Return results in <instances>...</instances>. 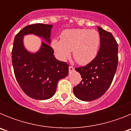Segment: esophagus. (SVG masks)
<instances>
[{
	"mask_svg": "<svg viewBox=\"0 0 131 131\" xmlns=\"http://www.w3.org/2000/svg\"><path fill=\"white\" fill-rule=\"evenodd\" d=\"M74 71V68L73 66H69V73H71Z\"/></svg>",
	"mask_w": 131,
	"mask_h": 131,
	"instance_id": "34e87169",
	"label": "esophagus"
}]
</instances>
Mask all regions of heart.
Masks as SVG:
<instances>
[{
  "instance_id": "1",
  "label": "heart",
  "mask_w": 131,
  "mask_h": 131,
  "mask_svg": "<svg viewBox=\"0 0 131 131\" xmlns=\"http://www.w3.org/2000/svg\"><path fill=\"white\" fill-rule=\"evenodd\" d=\"M61 40L54 39L52 47L56 56L66 61L73 51L74 59L81 65H86L95 58L100 44V34L94 29H72L63 31Z\"/></svg>"
}]
</instances>
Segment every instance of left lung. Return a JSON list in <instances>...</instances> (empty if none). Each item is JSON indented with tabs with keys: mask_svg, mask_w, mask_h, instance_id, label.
<instances>
[{
	"mask_svg": "<svg viewBox=\"0 0 131 131\" xmlns=\"http://www.w3.org/2000/svg\"><path fill=\"white\" fill-rule=\"evenodd\" d=\"M100 47L95 58L86 66L75 68L82 81L74 86L73 93L78 99L90 102L96 100L110 86L118 63V45L112 34L100 27Z\"/></svg>",
	"mask_w": 131,
	"mask_h": 131,
	"instance_id": "1",
	"label": "left lung"
}]
</instances>
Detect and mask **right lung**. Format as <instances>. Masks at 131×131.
<instances>
[{
    "instance_id": "obj_1",
    "label": "right lung",
    "mask_w": 131,
    "mask_h": 131,
    "mask_svg": "<svg viewBox=\"0 0 131 131\" xmlns=\"http://www.w3.org/2000/svg\"><path fill=\"white\" fill-rule=\"evenodd\" d=\"M52 25L36 24L27 25L15 37L12 62L15 77L22 91L30 98L45 100L52 98L58 82L68 75L69 66L56 60L51 42ZM33 34L45 41L37 52H29L23 45L25 35Z\"/></svg>"
}]
</instances>
